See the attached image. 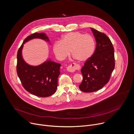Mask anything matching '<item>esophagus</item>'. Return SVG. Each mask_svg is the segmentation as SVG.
<instances>
[{
    "mask_svg": "<svg viewBox=\"0 0 134 134\" xmlns=\"http://www.w3.org/2000/svg\"><path fill=\"white\" fill-rule=\"evenodd\" d=\"M77 68H78L77 65L76 63H72L67 67V70L69 72H74Z\"/></svg>",
    "mask_w": 134,
    "mask_h": 134,
    "instance_id": "1",
    "label": "esophagus"
}]
</instances>
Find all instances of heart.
Listing matches in <instances>:
<instances>
[{"label":"heart","mask_w":134,"mask_h":134,"mask_svg":"<svg viewBox=\"0 0 134 134\" xmlns=\"http://www.w3.org/2000/svg\"><path fill=\"white\" fill-rule=\"evenodd\" d=\"M95 41L92 36L76 31L68 32L62 36L59 41L55 42L53 51L60 60L65 59L71 51V55L79 62H85L93 55Z\"/></svg>","instance_id":"obj_1"}]
</instances>
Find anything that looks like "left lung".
I'll list each match as a JSON object with an SVG mask.
<instances>
[{
    "label": "left lung",
    "instance_id": "8db88e82",
    "mask_svg": "<svg viewBox=\"0 0 134 134\" xmlns=\"http://www.w3.org/2000/svg\"><path fill=\"white\" fill-rule=\"evenodd\" d=\"M91 28L96 39V47L81 69L83 80L79 88L85 93L98 91L107 83L115 64L114 48L109 37L103 32Z\"/></svg>",
    "mask_w": 134,
    "mask_h": 134
}]
</instances>
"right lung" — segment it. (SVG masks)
<instances>
[{
  "instance_id": "obj_1",
  "label": "right lung",
  "mask_w": 134,
  "mask_h": 134,
  "mask_svg": "<svg viewBox=\"0 0 134 134\" xmlns=\"http://www.w3.org/2000/svg\"><path fill=\"white\" fill-rule=\"evenodd\" d=\"M34 38L49 41L44 33L35 32L28 36L18 51L17 73L27 91L38 97H46L53 95L57 90L61 65L50 60L37 66L27 64L22 57V49L26 42Z\"/></svg>"
}]
</instances>
